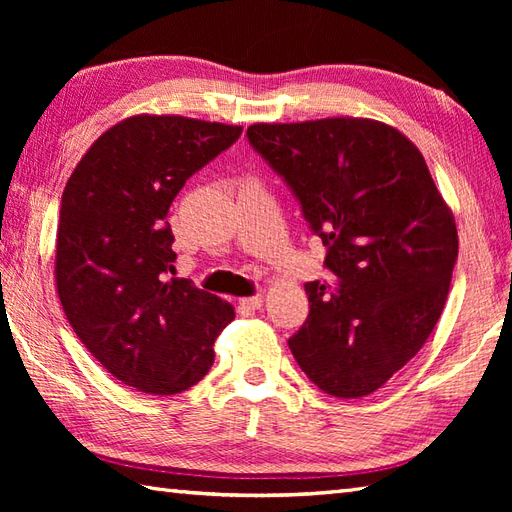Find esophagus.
<instances>
[{
	"instance_id": "esophagus-1",
	"label": "esophagus",
	"mask_w": 512,
	"mask_h": 512,
	"mask_svg": "<svg viewBox=\"0 0 512 512\" xmlns=\"http://www.w3.org/2000/svg\"><path fill=\"white\" fill-rule=\"evenodd\" d=\"M262 303H264L262 295H253V297L239 299V306H242L244 310H259V308H262Z\"/></svg>"
}]
</instances>
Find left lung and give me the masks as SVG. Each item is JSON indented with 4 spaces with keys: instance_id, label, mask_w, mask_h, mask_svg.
I'll return each mask as SVG.
<instances>
[{
    "instance_id": "8db88e82",
    "label": "left lung",
    "mask_w": 512,
    "mask_h": 512,
    "mask_svg": "<svg viewBox=\"0 0 512 512\" xmlns=\"http://www.w3.org/2000/svg\"><path fill=\"white\" fill-rule=\"evenodd\" d=\"M248 143L328 248L332 281H308L310 314L288 345L336 398L383 387L418 354L447 303L458 231L422 154L367 118L250 125Z\"/></svg>"
}]
</instances>
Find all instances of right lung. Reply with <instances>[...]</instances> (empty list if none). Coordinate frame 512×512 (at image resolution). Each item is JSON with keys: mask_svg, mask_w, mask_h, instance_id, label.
I'll list each match as a JSON object with an SVG mask.
<instances>
[{"mask_svg": "<svg viewBox=\"0 0 512 512\" xmlns=\"http://www.w3.org/2000/svg\"><path fill=\"white\" fill-rule=\"evenodd\" d=\"M242 127L182 116H132L96 140L65 184L57 290L81 343L121 383L154 396L193 387L235 312L176 279L167 213L195 171Z\"/></svg>", "mask_w": 512, "mask_h": 512, "instance_id": "add662e5", "label": "right lung"}]
</instances>
